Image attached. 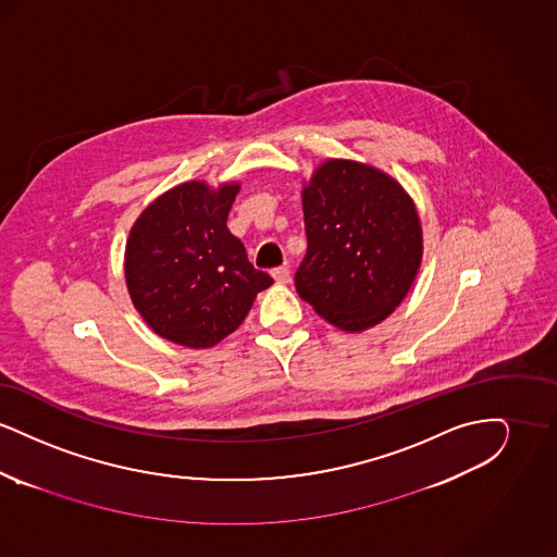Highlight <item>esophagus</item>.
Returning <instances> with one entry per match:
<instances>
[{
  "instance_id": "1",
  "label": "esophagus",
  "mask_w": 557,
  "mask_h": 557,
  "mask_svg": "<svg viewBox=\"0 0 557 557\" xmlns=\"http://www.w3.org/2000/svg\"><path fill=\"white\" fill-rule=\"evenodd\" d=\"M271 275H273V280H275L277 284H290L292 277L288 267H277V269L271 271Z\"/></svg>"
}]
</instances>
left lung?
Listing matches in <instances>:
<instances>
[{
    "label": "left lung",
    "instance_id": "1",
    "mask_svg": "<svg viewBox=\"0 0 557 557\" xmlns=\"http://www.w3.org/2000/svg\"><path fill=\"white\" fill-rule=\"evenodd\" d=\"M307 255L296 292L343 332H366L395 313L424 257L413 198L368 162L327 159L302 184Z\"/></svg>",
    "mask_w": 557,
    "mask_h": 557
}]
</instances>
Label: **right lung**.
<instances>
[{"label": "right lung", "instance_id": "1", "mask_svg": "<svg viewBox=\"0 0 557 557\" xmlns=\"http://www.w3.org/2000/svg\"><path fill=\"white\" fill-rule=\"evenodd\" d=\"M239 182L191 180L171 187L135 219L125 246L133 307L160 338L211 348L236 332L273 280L250 265L227 230Z\"/></svg>", "mask_w": 557, "mask_h": 557}]
</instances>
